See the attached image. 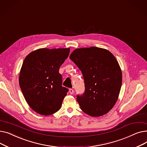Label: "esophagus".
Returning a JSON list of instances; mask_svg holds the SVG:
<instances>
[{
	"label": "esophagus",
	"instance_id": "1",
	"mask_svg": "<svg viewBox=\"0 0 147 147\" xmlns=\"http://www.w3.org/2000/svg\"><path fill=\"white\" fill-rule=\"evenodd\" d=\"M69 93H70V94H73L74 93V90L73 89H69Z\"/></svg>",
	"mask_w": 147,
	"mask_h": 147
}]
</instances>
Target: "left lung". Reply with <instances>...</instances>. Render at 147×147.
Here are the masks:
<instances>
[{
  "instance_id": "1",
  "label": "left lung",
  "mask_w": 147,
  "mask_h": 147,
  "mask_svg": "<svg viewBox=\"0 0 147 147\" xmlns=\"http://www.w3.org/2000/svg\"><path fill=\"white\" fill-rule=\"evenodd\" d=\"M69 59L83 76L85 92L77 96L81 110L92 117L102 116L116 103L122 83L117 60L109 51L92 46L76 49Z\"/></svg>"
}]
</instances>
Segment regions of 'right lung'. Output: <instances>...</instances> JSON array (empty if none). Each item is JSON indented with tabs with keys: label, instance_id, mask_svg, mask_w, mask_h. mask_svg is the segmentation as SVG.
<instances>
[{
	"label": "right lung",
	"instance_id": "obj_1",
	"mask_svg": "<svg viewBox=\"0 0 147 147\" xmlns=\"http://www.w3.org/2000/svg\"><path fill=\"white\" fill-rule=\"evenodd\" d=\"M69 48H40L30 52L23 62L19 84L26 102L43 115L57 112L68 89L62 86L60 66L68 58Z\"/></svg>",
	"mask_w": 147,
	"mask_h": 147
}]
</instances>
